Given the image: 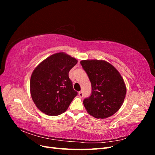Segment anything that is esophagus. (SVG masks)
<instances>
[{"mask_svg":"<svg viewBox=\"0 0 155 155\" xmlns=\"http://www.w3.org/2000/svg\"><path fill=\"white\" fill-rule=\"evenodd\" d=\"M78 94H79V96L80 97H83V92H82V91L79 92Z\"/></svg>","mask_w":155,"mask_h":155,"instance_id":"34e87169","label":"esophagus"}]
</instances>
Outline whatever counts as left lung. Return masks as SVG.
Here are the masks:
<instances>
[{"mask_svg":"<svg viewBox=\"0 0 155 155\" xmlns=\"http://www.w3.org/2000/svg\"><path fill=\"white\" fill-rule=\"evenodd\" d=\"M81 66L90 79L91 96L83 100L89 114L106 118L118 111L126 94V87L120 74L112 64L102 60H83Z\"/></svg>","mask_w":155,"mask_h":155,"instance_id":"1","label":"left lung"}]
</instances>
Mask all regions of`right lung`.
Returning a JSON list of instances; mask_svg holds the SVG:
<instances>
[{
	"label": "right lung",
	"mask_w": 155,
	"mask_h": 155,
	"mask_svg": "<svg viewBox=\"0 0 155 155\" xmlns=\"http://www.w3.org/2000/svg\"><path fill=\"white\" fill-rule=\"evenodd\" d=\"M78 61L61 53L51 55L41 62L30 79L32 100L38 109L49 116L66 110L78 92L74 90L68 73Z\"/></svg>",
	"instance_id": "right-lung-1"
}]
</instances>
